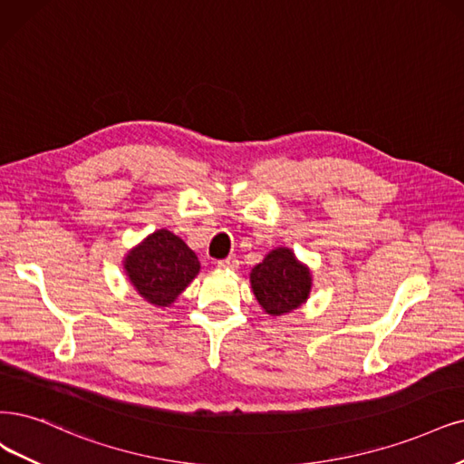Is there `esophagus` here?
Masks as SVG:
<instances>
[{
	"label": "esophagus",
	"mask_w": 464,
	"mask_h": 464,
	"mask_svg": "<svg viewBox=\"0 0 464 464\" xmlns=\"http://www.w3.org/2000/svg\"><path fill=\"white\" fill-rule=\"evenodd\" d=\"M237 266H238V260L235 258V256H227L226 260L218 262V267H221V269H235Z\"/></svg>",
	"instance_id": "34e87169"
}]
</instances>
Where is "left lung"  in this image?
<instances>
[{"mask_svg": "<svg viewBox=\"0 0 464 464\" xmlns=\"http://www.w3.org/2000/svg\"><path fill=\"white\" fill-rule=\"evenodd\" d=\"M250 283L264 310L271 315H283L305 302L312 276L288 248H277L252 269Z\"/></svg>", "mask_w": 464, "mask_h": 464, "instance_id": "left-lung-1", "label": "left lung"}]
</instances>
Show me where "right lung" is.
<instances>
[{
	"label": "right lung",
	"instance_id": "obj_1",
	"mask_svg": "<svg viewBox=\"0 0 464 464\" xmlns=\"http://www.w3.org/2000/svg\"><path fill=\"white\" fill-rule=\"evenodd\" d=\"M124 267L147 302L168 305L197 277L200 264L179 237L160 229L126 256Z\"/></svg>",
	"mask_w": 464,
	"mask_h": 464
}]
</instances>
